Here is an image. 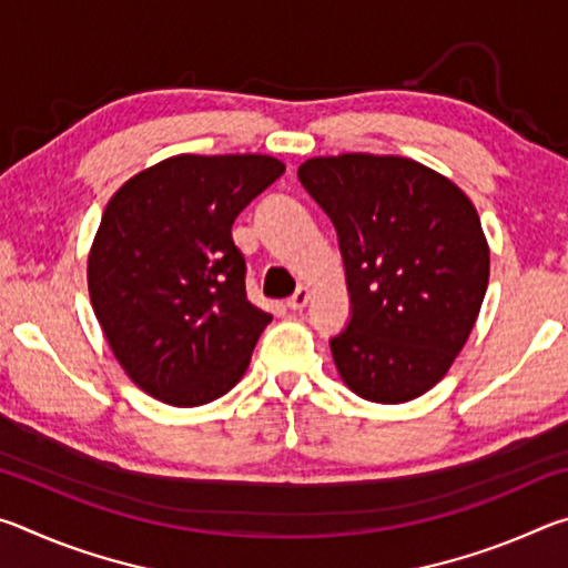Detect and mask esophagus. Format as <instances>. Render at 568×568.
<instances>
[{"label": "esophagus", "instance_id": "esophagus-1", "mask_svg": "<svg viewBox=\"0 0 568 568\" xmlns=\"http://www.w3.org/2000/svg\"><path fill=\"white\" fill-rule=\"evenodd\" d=\"M307 297H311V291H307L305 285H301L291 297H287V307H291V311H303L307 305Z\"/></svg>", "mask_w": 568, "mask_h": 568}]
</instances>
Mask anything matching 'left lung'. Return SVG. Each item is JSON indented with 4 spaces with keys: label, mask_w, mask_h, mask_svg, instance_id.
Returning a JSON list of instances; mask_svg holds the SVG:
<instances>
[{
    "label": "left lung",
    "mask_w": 568,
    "mask_h": 568,
    "mask_svg": "<svg viewBox=\"0 0 568 568\" xmlns=\"http://www.w3.org/2000/svg\"><path fill=\"white\" fill-rule=\"evenodd\" d=\"M297 178L338 233L353 307L331 351L345 386L373 403L423 396L466 345L486 295L474 203L408 158H313Z\"/></svg>",
    "instance_id": "obj_1"
}]
</instances>
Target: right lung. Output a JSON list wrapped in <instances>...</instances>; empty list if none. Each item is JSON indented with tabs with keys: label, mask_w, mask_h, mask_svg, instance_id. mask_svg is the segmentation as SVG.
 Instances as JSON below:
<instances>
[{
	"label": "right lung",
	"mask_w": 568,
	"mask_h": 568,
	"mask_svg": "<svg viewBox=\"0 0 568 568\" xmlns=\"http://www.w3.org/2000/svg\"><path fill=\"white\" fill-rule=\"evenodd\" d=\"M285 172L267 155H178L124 182L88 261L94 315L114 358L170 406L235 386L271 313L247 301L233 223Z\"/></svg>",
	"instance_id": "1"
}]
</instances>
